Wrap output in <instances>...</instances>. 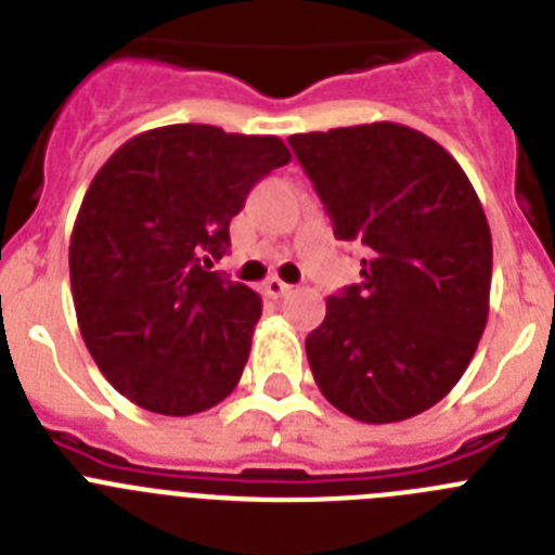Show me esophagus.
Returning <instances> with one entry per match:
<instances>
[{"instance_id": "obj_1", "label": "esophagus", "mask_w": 555, "mask_h": 555, "mask_svg": "<svg viewBox=\"0 0 555 555\" xmlns=\"http://www.w3.org/2000/svg\"><path fill=\"white\" fill-rule=\"evenodd\" d=\"M263 292H267L269 297H286V294L292 292V286H288V283H283L281 278H269V281L263 283Z\"/></svg>"}]
</instances>
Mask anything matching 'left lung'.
I'll use <instances>...</instances> for the list:
<instances>
[{"label": "left lung", "mask_w": 555, "mask_h": 555, "mask_svg": "<svg viewBox=\"0 0 555 555\" xmlns=\"http://www.w3.org/2000/svg\"><path fill=\"white\" fill-rule=\"evenodd\" d=\"M294 155L333 235L361 244V283L327 297L308 333L313 380L358 423L436 405L469 366L489 317L492 233L444 146L395 121L297 132Z\"/></svg>", "instance_id": "1"}]
</instances>
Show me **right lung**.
<instances>
[{"mask_svg": "<svg viewBox=\"0 0 555 555\" xmlns=\"http://www.w3.org/2000/svg\"><path fill=\"white\" fill-rule=\"evenodd\" d=\"M288 160L278 135L169 125L121 144L91 180L68 244L77 325L135 405L189 416L235 389L261 297L210 267L253 185Z\"/></svg>", "mask_w": 555, "mask_h": 555, "instance_id": "obj_1", "label": "right lung"}]
</instances>
